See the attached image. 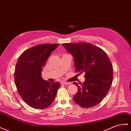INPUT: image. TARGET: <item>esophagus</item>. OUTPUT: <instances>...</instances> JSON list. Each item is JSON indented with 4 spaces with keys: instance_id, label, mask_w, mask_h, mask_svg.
Listing matches in <instances>:
<instances>
[{
    "instance_id": "1",
    "label": "esophagus",
    "mask_w": 131,
    "mask_h": 131,
    "mask_svg": "<svg viewBox=\"0 0 131 131\" xmlns=\"http://www.w3.org/2000/svg\"><path fill=\"white\" fill-rule=\"evenodd\" d=\"M61 84H64V85H69L70 83H68V82H66V81H62V82H61Z\"/></svg>"
}]
</instances>
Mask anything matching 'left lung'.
Listing matches in <instances>:
<instances>
[{"instance_id": "obj_1", "label": "left lung", "mask_w": 131, "mask_h": 131, "mask_svg": "<svg viewBox=\"0 0 131 131\" xmlns=\"http://www.w3.org/2000/svg\"><path fill=\"white\" fill-rule=\"evenodd\" d=\"M72 54L75 72L85 73L83 84L74 82L78 91L73 100L80 106L90 108L102 101L110 89L113 67L107 54L100 47L86 42L62 45Z\"/></svg>"}]
</instances>
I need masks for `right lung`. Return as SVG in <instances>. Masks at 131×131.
<instances>
[{"mask_svg": "<svg viewBox=\"0 0 131 131\" xmlns=\"http://www.w3.org/2000/svg\"><path fill=\"white\" fill-rule=\"evenodd\" d=\"M59 44H41L25 51L17 60L14 79L17 91L23 100L35 109L47 108L54 101L59 82L42 79V69L52 51Z\"/></svg>", "mask_w": 131, "mask_h": 131, "instance_id": "right-lung-1", "label": "right lung"}]
</instances>
